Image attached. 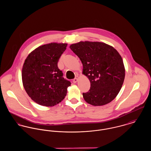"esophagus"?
Segmentation results:
<instances>
[{"instance_id": "esophagus-1", "label": "esophagus", "mask_w": 151, "mask_h": 151, "mask_svg": "<svg viewBox=\"0 0 151 151\" xmlns=\"http://www.w3.org/2000/svg\"><path fill=\"white\" fill-rule=\"evenodd\" d=\"M78 76H76V77H75V78H74V80H73V81L74 83H76L78 81Z\"/></svg>"}]
</instances>
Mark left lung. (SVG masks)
I'll return each instance as SVG.
<instances>
[{"mask_svg": "<svg viewBox=\"0 0 151 151\" xmlns=\"http://www.w3.org/2000/svg\"><path fill=\"white\" fill-rule=\"evenodd\" d=\"M80 58L83 74L88 78L91 87L83 93L86 102L93 106L110 103L117 95L125 77L123 59L112 46L99 42H80L70 46Z\"/></svg>", "mask_w": 151, "mask_h": 151, "instance_id": "obj_1", "label": "left lung"}]
</instances>
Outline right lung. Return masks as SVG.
Listing matches in <instances>:
<instances>
[{
	"label": "right lung",
	"mask_w": 151,
	"mask_h": 151,
	"mask_svg": "<svg viewBox=\"0 0 151 151\" xmlns=\"http://www.w3.org/2000/svg\"><path fill=\"white\" fill-rule=\"evenodd\" d=\"M67 43H50L39 46L25 60L22 80L28 96L37 104L53 106L66 96L70 81L63 78L58 67Z\"/></svg>",
	"instance_id": "obj_1"
}]
</instances>
